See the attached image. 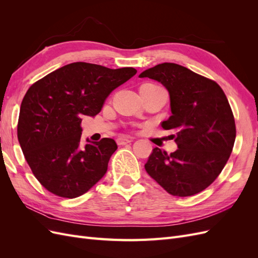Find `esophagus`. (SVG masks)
<instances>
[{
  "instance_id": "obj_1",
  "label": "esophagus",
  "mask_w": 258,
  "mask_h": 258,
  "mask_svg": "<svg viewBox=\"0 0 258 258\" xmlns=\"http://www.w3.org/2000/svg\"><path fill=\"white\" fill-rule=\"evenodd\" d=\"M132 141H134V138H130V137H119V138H117V140H116V142L118 145L128 144Z\"/></svg>"
}]
</instances>
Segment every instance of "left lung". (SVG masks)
<instances>
[{
	"label": "left lung",
	"instance_id": "obj_1",
	"mask_svg": "<svg viewBox=\"0 0 258 258\" xmlns=\"http://www.w3.org/2000/svg\"><path fill=\"white\" fill-rule=\"evenodd\" d=\"M140 77L160 82L170 95L171 115L161 122L177 150L155 147L146 172L172 196H192L212 184L228 161L236 139L231 107L216 82L176 63L157 64Z\"/></svg>",
	"mask_w": 258,
	"mask_h": 258
}]
</instances>
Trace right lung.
<instances>
[{
  "label": "right lung",
  "mask_w": 258,
  "mask_h": 258,
  "mask_svg": "<svg viewBox=\"0 0 258 258\" xmlns=\"http://www.w3.org/2000/svg\"><path fill=\"white\" fill-rule=\"evenodd\" d=\"M136 73L134 68L74 62L28 89L20 106L18 141L31 171L48 191L80 197L106 173L117 144L108 138L82 144V117L99 114L108 95Z\"/></svg>",
  "instance_id": "right-lung-1"
}]
</instances>
